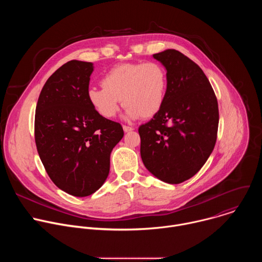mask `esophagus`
<instances>
[{
  "label": "esophagus",
  "mask_w": 262,
  "mask_h": 262,
  "mask_svg": "<svg viewBox=\"0 0 262 262\" xmlns=\"http://www.w3.org/2000/svg\"><path fill=\"white\" fill-rule=\"evenodd\" d=\"M123 130H124V133H128V132H132V130H134V128H133V127H130V126H126V125H123Z\"/></svg>",
  "instance_id": "1"
}]
</instances>
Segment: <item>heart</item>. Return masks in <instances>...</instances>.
<instances>
[{"label":"heart","instance_id":"b5f03b06","mask_svg":"<svg viewBox=\"0 0 262 262\" xmlns=\"http://www.w3.org/2000/svg\"><path fill=\"white\" fill-rule=\"evenodd\" d=\"M101 85L102 87H90L87 92L90 104L101 117L114 118L122 99L126 106V119L136 120L141 116L149 118L163 106L167 73L157 62L126 63L108 70Z\"/></svg>","mask_w":262,"mask_h":262}]
</instances>
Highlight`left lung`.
Here are the masks:
<instances>
[{
	"instance_id": "obj_1",
	"label": "left lung",
	"mask_w": 262,
	"mask_h": 262,
	"mask_svg": "<svg viewBox=\"0 0 262 262\" xmlns=\"http://www.w3.org/2000/svg\"><path fill=\"white\" fill-rule=\"evenodd\" d=\"M167 71L162 108L139 127L141 158L160 180L177 184L193 177L206 163L216 141V97L202 69L178 51L152 56Z\"/></svg>"
}]
</instances>
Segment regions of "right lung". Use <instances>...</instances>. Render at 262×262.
I'll return each instance as SVG.
<instances>
[{
  "instance_id": "1",
  "label": "right lung",
  "mask_w": 262,
  "mask_h": 262,
  "mask_svg": "<svg viewBox=\"0 0 262 262\" xmlns=\"http://www.w3.org/2000/svg\"><path fill=\"white\" fill-rule=\"evenodd\" d=\"M93 63L71 60L45 84L35 114V142L53 182L65 193L86 197L104 183L110 156L122 126L101 117L87 92Z\"/></svg>"
}]
</instances>
